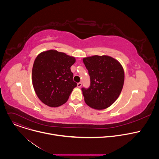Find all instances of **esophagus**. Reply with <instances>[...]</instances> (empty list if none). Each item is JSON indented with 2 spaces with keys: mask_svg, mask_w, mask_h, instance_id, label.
I'll return each mask as SVG.
<instances>
[{
  "mask_svg": "<svg viewBox=\"0 0 159 159\" xmlns=\"http://www.w3.org/2000/svg\"><path fill=\"white\" fill-rule=\"evenodd\" d=\"M82 86V82H79L77 83V87H80Z\"/></svg>",
  "mask_w": 159,
  "mask_h": 159,
  "instance_id": "obj_1",
  "label": "esophagus"
}]
</instances>
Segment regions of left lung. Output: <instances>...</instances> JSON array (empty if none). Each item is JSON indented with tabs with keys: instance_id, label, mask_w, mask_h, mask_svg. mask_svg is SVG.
<instances>
[{
	"instance_id": "8db88e82",
	"label": "left lung",
	"mask_w": 159,
	"mask_h": 159,
	"mask_svg": "<svg viewBox=\"0 0 159 159\" xmlns=\"http://www.w3.org/2000/svg\"><path fill=\"white\" fill-rule=\"evenodd\" d=\"M82 60L90 79L89 88L82 89L85 102L97 110L107 108L121 93L125 81L123 66L107 55H94Z\"/></svg>"
}]
</instances>
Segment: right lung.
Segmentation results:
<instances>
[{"label": "right lung", "mask_w": 159, "mask_h": 159, "mask_svg": "<svg viewBox=\"0 0 159 159\" xmlns=\"http://www.w3.org/2000/svg\"><path fill=\"white\" fill-rule=\"evenodd\" d=\"M74 57L55 50L40 53L32 69V83L39 100L52 107L65 104L77 86L70 67Z\"/></svg>", "instance_id": "add662e5"}]
</instances>
